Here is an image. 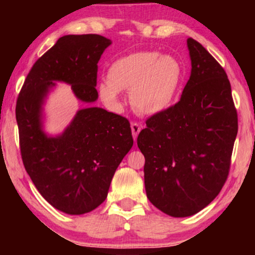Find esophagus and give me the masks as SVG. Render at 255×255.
<instances>
[{
  "mask_svg": "<svg viewBox=\"0 0 255 255\" xmlns=\"http://www.w3.org/2000/svg\"><path fill=\"white\" fill-rule=\"evenodd\" d=\"M131 130H132V135H133V139L135 141V140H137L139 132H140V130H141V127L138 123H132L131 124Z\"/></svg>",
  "mask_w": 255,
  "mask_h": 255,
  "instance_id": "34e87169",
  "label": "esophagus"
}]
</instances>
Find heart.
<instances>
[{"mask_svg": "<svg viewBox=\"0 0 255 255\" xmlns=\"http://www.w3.org/2000/svg\"><path fill=\"white\" fill-rule=\"evenodd\" d=\"M183 68L177 59L156 51H140L118 58L108 69V80L99 86L101 100L121 107V92L130 90L138 113L158 115L168 109L180 88Z\"/></svg>", "mask_w": 255, "mask_h": 255, "instance_id": "b5f03b06", "label": "heart"}]
</instances>
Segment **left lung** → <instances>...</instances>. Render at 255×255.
Masks as SVG:
<instances>
[{"instance_id": "obj_1", "label": "left lung", "mask_w": 255, "mask_h": 255, "mask_svg": "<svg viewBox=\"0 0 255 255\" xmlns=\"http://www.w3.org/2000/svg\"><path fill=\"white\" fill-rule=\"evenodd\" d=\"M187 45L191 73L180 101L149 117L137 139L147 198L172 217L193 216L215 200L238 132L224 68L193 38Z\"/></svg>"}]
</instances>
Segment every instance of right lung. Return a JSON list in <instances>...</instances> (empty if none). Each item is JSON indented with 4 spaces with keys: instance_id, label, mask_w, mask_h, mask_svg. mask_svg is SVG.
<instances>
[{
    "instance_id": "obj_1",
    "label": "right lung",
    "mask_w": 255,
    "mask_h": 255,
    "mask_svg": "<svg viewBox=\"0 0 255 255\" xmlns=\"http://www.w3.org/2000/svg\"><path fill=\"white\" fill-rule=\"evenodd\" d=\"M111 40L67 34L34 62L17 99L22 160L41 196L58 210L83 215L102 204L114 174L133 145L125 117L97 107L79 110L61 134L43 131L41 111L54 81L71 85L85 103L95 102L97 64Z\"/></svg>"
}]
</instances>
